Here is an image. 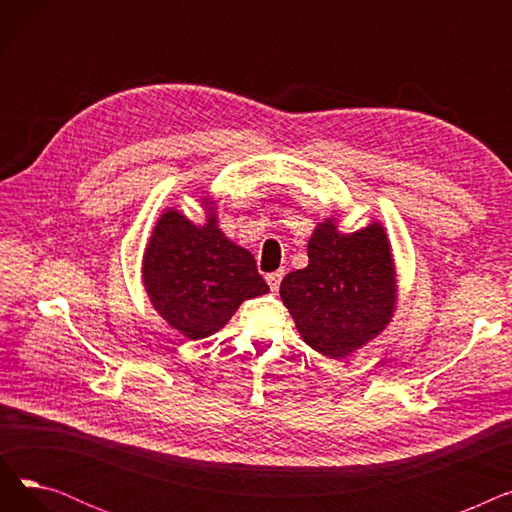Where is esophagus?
Returning a JSON list of instances; mask_svg holds the SVG:
<instances>
[{"instance_id": "obj_1", "label": "esophagus", "mask_w": 512, "mask_h": 512, "mask_svg": "<svg viewBox=\"0 0 512 512\" xmlns=\"http://www.w3.org/2000/svg\"><path fill=\"white\" fill-rule=\"evenodd\" d=\"M282 278H284V270H278V272H272V274L265 276V280H267V284H270L272 292H278Z\"/></svg>"}]
</instances>
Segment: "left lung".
<instances>
[{
	"mask_svg": "<svg viewBox=\"0 0 512 512\" xmlns=\"http://www.w3.org/2000/svg\"><path fill=\"white\" fill-rule=\"evenodd\" d=\"M309 265L290 272L280 297L301 338L328 359H346L378 338L398 301L396 265L382 222L344 234L330 215L307 245Z\"/></svg>",
	"mask_w": 512,
	"mask_h": 512,
	"instance_id": "obj_1",
	"label": "left lung"
}]
</instances>
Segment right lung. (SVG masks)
<instances>
[{"instance_id": "1", "label": "right lung", "mask_w": 512, "mask_h": 512, "mask_svg": "<svg viewBox=\"0 0 512 512\" xmlns=\"http://www.w3.org/2000/svg\"><path fill=\"white\" fill-rule=\"evenodd\" d=\"M205 222L195 224L176 207L157 218L143 253L141 276L159 317L188 340L220 332L242 301L270 290L255 257L218 226V207L201 197Z\"/></svg>"}]
</instances>
